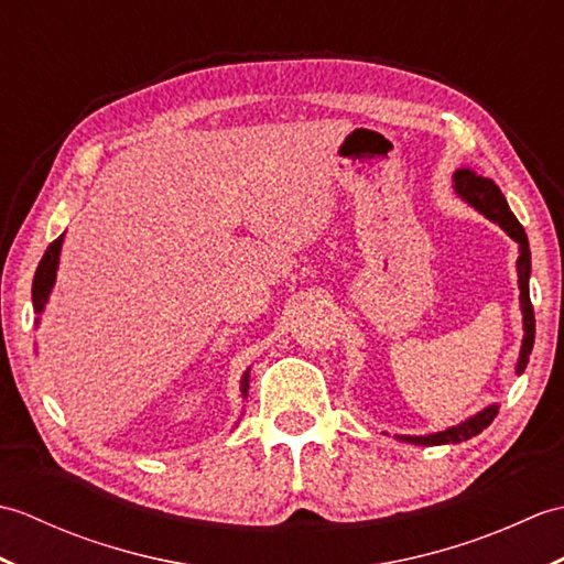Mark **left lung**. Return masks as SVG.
Here are the masks:
<instances>
[{
    "label": "left lung",
    "instance_id": "1",
    "mask_svg": "<svg viewBox=\"0 0 564 564\" xmlns=\"http://www.w3.org/2000/svg\"><path fill=\"white\" fill-rule=\"evenodd\" d=\"M453 188H455V194H458L467 203V206H473L477 213H482L487 220L497 223L501 230H505L513 239V242L519 245L517 271H519V291H521L519 303H521V315H523V339H521V351H519V361H517V376H521L525 366H529V356L533 351V341H535V315H533L531 293H529V279H531L529 237H525V230L517 220V215L511 213L505 194H501L492 178L477 176L470 170H458L453 174ZM497 412H499V404H487L485 410H480L473 416H467L465 422L448 426L443 431H436V434H426V436L394 434V438H400L404 443H414V446H443V443H460V441L473 438L480 434V431H485L489 424L495 422Z\"/></svg>",
    "mask_w": 564,
    "mask_h": 564
}]
</instances>
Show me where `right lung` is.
<instances>
[{
    "label": "right lung",
    "mask_w": 564,
    "mask_h": 564,
    "mask_svg": "<svg viewBox=\"0 0 564 564\" xmlns=\"http://www.w3.org/2000/svg\"><path fill=\"white\" fill-rule=\"evenodd\" d=\"M63 239H65V235H59L55 242L45 249V254H43L39 269H35V275H33V289H31L33 313L39 315V317H35V325L41 322V313L47 305V297H51V293H53V285H55V279H57V267H59V249H63ZM247 390H249V368L245 370L242 382H239V392H242L245 400H247Z\"/></svg>",
    "instance_id": "1"
}]
</instances>
